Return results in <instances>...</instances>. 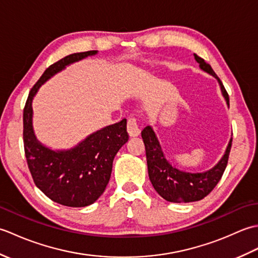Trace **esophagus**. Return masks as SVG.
Masks as SVG:
<instances>
[{"mask_svg": "<svg viewBox=\"0 0 258 258\" xmlns=\"http://www.w3.org/2000/svg\"><path fill=\"white\" fill-rule=\"evenodd\" d=\"M140 127L138 125V122L134 117H130L127 119V133L131 138H135V136L140 135Z\"/></svg>", "mask_w": 258, "mask_h": 258, "instance_id": "1", "label": "esophagus"}]
</instances>
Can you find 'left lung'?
Returning <instances> with one entry per match:
<instances>
[{
	"instance_id": "obj_1",
	"label": "left lung",
	"mask_w": 258,
	"mask_h": 258,
	"mask_svg": "<svg viewBox=\"0 0 258 258\" xmlns=\"http://www.w3.org/2000/svg\"><path fill=\"white\" fill-rule=\"evenodd\" d=\"M200 69L207 74L215 78L220 84L223 97L225 98L227 106H229V98L222 84L221 80L214 72L211 65L202 57L194 54ZM142 139L145 144L147 169H149L150 180L153 187L164 200L172 203H190L201 201L207 196L220 182L222 175L225 171L228 155L231 152L232 139L229 140L225 153L215 166L205 172L190 173L185 172L176 166L172 165L165 157L157 136L151 125H147L142 131Z\"/></svg>"
}]
</instances>
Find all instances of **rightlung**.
Returning a JSON list of instances; mask_svg holds the SVG:
<instances>
[{"label": "right lung", "instance_id": "add662e5", "mask_svg": "<svg viewBox=\"0 0 258 258\" xmlns=\"http://www.w3.org/2000/svg\"><path fill=\"white\" fill-rule=\"evenodd\" d=\"M96 54L74 53L52 64L33 86L23 113L24 150L33 180L48 199L69 207L89 206L105 190L114 157L128 141L126 118L90 134L72 149L53 150L35 136L32 102L46 81L69 65Z\"/></svg>", "mask_w": 258, "mask_h": 258}]
</instances>
